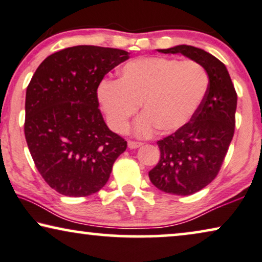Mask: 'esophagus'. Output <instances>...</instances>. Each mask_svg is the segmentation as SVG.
Instances as JSON below:
<instances>
[{
    "instance_id": "1",
    "label": "esophagus",
    "mask_w": 262,
    "mask_h": 262,
    "mask_svg": "<svg viewBox=\"0 0 262 262\" xmlns=\"http://www.w3.org/2000/svg\"><path fill=\"white\" fill-rule=\"evenodd\" d=\"M127 145L130 149H136V148H139V146L142 145L141 142H135V141H128L127 142Z\"/></svg>"
}]
</instances>
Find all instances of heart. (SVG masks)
I'll list each match as a JSON object with an SVG mask.
<instances>
[{
  "mask_svg": "<svg viewBox=\"0 0 262 262\" xmlns=\"http://www.w3.org/2000/svg\"><path fill=\"white\" fill-rule=\"evenodd\" d=\"M209 87L202 64L164 57L132 59L118 71L117 81L100 82L96 95L108 126L121 134L141 105L137 135L148 136L157 127L173 132L192 119Z\"/></svg>",
  "mask_w": 262,
  "mask_h": 262,
  "instance_id": "heart-1",
  "label": "heart"
}]
</instances>
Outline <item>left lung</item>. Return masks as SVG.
Masks as SVG:
<instances>
[{"label": "left lung", "mask_w": 262, "mask_h": 262, "mask_svg": "<svg viewBox=\"0 0 262 262\" xmlns=\"http://www.w3.org/2000/svg\"><path fill=\"white\" fill-rule=\"evenodd\" d=\"M181 53L206 70L209 87L198 111L187 124L157 142L161 157L149 171L152 185L166 193L189 195L217 177L234 137L237 94L220 59L191 45L159 50Z\"/></svg>", "instance_id": "obj_1"}]
</instances>
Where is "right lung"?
I'll use <instances>...</instances> for the list:
<instances>
[{
    "label": "right lung",
    "mask_w": 262,
    "mask_h": 262,
    "mask_svg": "<svg viewBox=\"0 0 262 262\" xmlns=\"http://www.w3.org/2000/svg\"><path fill=\"white\" fill-rule=\"evenodd\" d=\"M128 55L93 45L67 48L42 60L28 84L25 137L38 171L60 194L100 191L126 150V141L103 120L96 91Z\"/></svg>",
    "instance_id": "right-lung-1"
}]
</instances>
